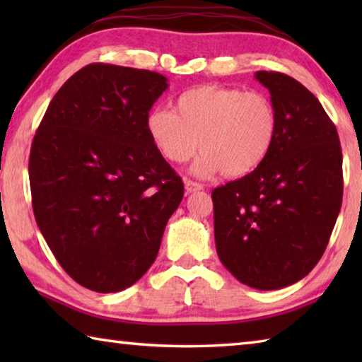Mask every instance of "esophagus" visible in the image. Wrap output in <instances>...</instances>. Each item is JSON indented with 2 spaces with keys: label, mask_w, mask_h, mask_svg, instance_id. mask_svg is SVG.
<instances>
[{
  "label": "esophagus",
  "mask_w": 362,
  "mask_h": 362,
  "mask_svg": "<svg viewBox=\"0 0 362 362\" xmlns=\"http://www.w3.org/2000/svg\"><path fill=\"white\" fill-rule=\"evenodd\" d=\"M204 187L201 185L198 182H193V180H185V192L187 193H194V192H201Z\"/></svg>",
  "instance_id": "esophagus-1"
}]
</instances>
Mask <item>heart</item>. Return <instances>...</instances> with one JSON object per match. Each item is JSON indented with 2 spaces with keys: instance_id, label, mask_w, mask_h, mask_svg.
Returning <instances> with one entry per match:
<instances>
[{
  "instance_id": "1",
  "label": "heart",
  "mask_w": 362,
  "mask_h": 362,
  "mask_svg": "<svg viewBox=\"0 0 362 362\" xmlns=\"http://www.w3.org/2000/svg\"><path fill=\"white\" fill-rule=\"evenodd\" d=\"M146 132L170 163L182 164L198 146L203 153L192 173L212 177L250 174L265 161L278 136V113L262 93L223 86H198L180 94L175 112L153 108Z\"/></svg>"
}]
</instances>
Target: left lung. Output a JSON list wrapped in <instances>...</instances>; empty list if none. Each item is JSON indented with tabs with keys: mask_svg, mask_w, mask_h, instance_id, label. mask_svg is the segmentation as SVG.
I'll return each mask as SVG.
<instances>
[{
	"mask_svg": "<svg viewBox=\"0 0 362 362\" xmlns=\"http://www.w3.org/2000/svg\"><path fill=\"white\" fill-rule=\"evenodd\" d=\"M278 113L269 155L212 192L220 262L240 283L274 291L305 278L327 247L343 194L339 134L320 100L293 79L257 71Z\"/></svg>",
	"mask_w": 362,
	"mask_h": 362,
	"instance_id": "obj_1",
	"label": "left lung"
}]
</instances>
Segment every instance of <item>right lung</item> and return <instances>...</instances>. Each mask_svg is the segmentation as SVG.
<instances>
[{
	"label": "right lung",
	"instance_id": "1",
	"mask_svg": "<svg viewBox=\"0 0 362 362\" xmlns=\"http://www.w3.org/2000/svg\"><path fill=\"white\" fill-rule=\"evenodd\" d=\"M156 71L90 64L49 103L30 151L36 223L78 284L124 291L155 262L183 182L146 132Z\"/></svg>",
	"mask_w": 362,
	"mask_h": 362
}]
</instances>
